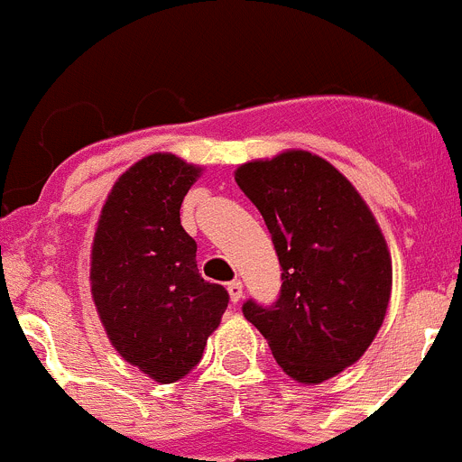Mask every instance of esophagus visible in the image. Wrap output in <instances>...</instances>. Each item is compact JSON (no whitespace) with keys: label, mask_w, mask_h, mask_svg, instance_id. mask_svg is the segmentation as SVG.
Here are the masks:
<instances>
[{"label":"esophagus","mask_w":462,"mask_h":462,"mask_svg":"<svg viewBox=\"0 0 462 462\" xmlns=\"http://www.w3.org/2000/svg\"><path fill=\"white\" fill-rule=\"evenodd\" d=\"M227 292H230V299L232 301H241V297H244V285H241V281H230L227 282Z\"/></svg>","instance_id":"esophagus-1"}]
</instances>
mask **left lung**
<instances>
[{"instance_id": "left-lung-1", "label": "left lung", "mask_w": 462, "mask_h": 462, "mask_svg": "<svg viewBox=\"0 0 462 462\" xmlns=\"http://www.w3.org/2000/svg\"><path fill=\"white\" fill-rule=\"evenodd\" d=\"M236 184L264 218L281 292L241 313L267 338L282 371L319 384L355 364L382 327L392 257L355 186L319 156L285 152L241 165Z\"/></svg>"}]
</instances>
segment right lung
Listing matches in <instances>:
<instances>
[{"label": "right lung", "mask_w": 462, "mask_h": 462, "mask_svg": "<svg viewBox=\"0 0 462 462\" xmlns=\"http://www.w3.org/2000/svg\"><path fill=\"white\" fill-rule=\"evenodd\" d=\"M200 170L153 153L119 177L91 248V294L112 345L156 382L200 364L230 294L200 276L180 209Z\"/></svg>", "instance_id": "1"}]
</instances>
